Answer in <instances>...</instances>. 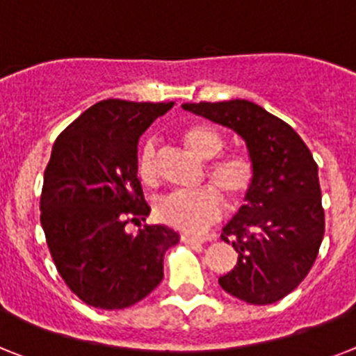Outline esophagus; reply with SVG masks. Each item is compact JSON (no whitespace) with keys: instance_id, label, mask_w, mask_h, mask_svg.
<instances>
[{"instance_id":"obj_1","label":"esophagus","mask_w":356,"mask_h":356,"mask_svg":"<svg viewBox=\"0 0 356 356\" xmlns=\"http://www.w3.org/2000/svg\"><path fill=\"white\" fill-rule=\"evenodd\" d=\"M181 238H183V243L186 244H202V243H208V241H211V237H193V235H181Z\"/></svg>"}]
</instances>
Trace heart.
Here are the masks:
<instances>
[{
	"label": "heart",
	"instance_id": "1",
	"mask_svg": "<svg viewBox=\"0 0 356 356\" xmlns=\"http://www.w3.org/2000/svg\"><path fill=\"white\" fill-rule=\"evenodd\" d=\"M183 141L202 161H211L222 152L224 139L208 124H192L183 132ZM137 175L145 184H155L157 146L154 139H146L137 154ZM208 177L217 186H206L193 192H172L155 202V217L172 228L199 234L222 213V197L229 202H241L255 183V164L244 154H229L215 161L208 168Z\"/></svg>",
	"mask_w": 356,
	"mask_h": 356
}]
</instances>
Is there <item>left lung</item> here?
I'll use <instances>...</instances> for the list:
<instances>
[{"label": "left lung", "instance_id": "obj_1", "mask_svg": "<svg viewBox=\"0 0 356 356\" xmlns=\"http://www.w3.org/2000/svg\"><path fill=\"white\" fill-rule=\"evenodd\" d=\"M188 112L232 128L246 141L255 183L222 229L238 253L220 288L248 304H273L312 270L324 237L318 166L293 128L246 99L184 103Z\"/></svg>", "mask_w": 356, "mask_h": 356}]
</instances>
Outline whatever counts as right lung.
I'll return each instance as SVG.
<instances>
[{"label": "right lung", "mask_w": 356, "mask_h": 356, "mask_svg": "<svg viewBox=\"0 0 356 356\" xmlns=\"http://www.w3.org/2000/svg\"><path fill=\"white\" fill-rule=\"evenodd\" d=\"M173 103L104 99L68 124L52 146L41 190V226L65 284L83 302L122 309L163 280L166 250L177 232L128 222L150 213L137 179V143Z\"/></svg>", "instance_id": "add662e5"}]
</instances>
